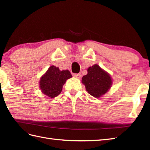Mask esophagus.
Segmentation results:
<instances>
[{
    "mask_svg": "<svg viewBox=\"0 0 150 150\" xmlns=\"http://www.w3.org/2000/svg\"><path fill=\"white\" fill-rule=\"evenodd\" d=\"M81 74H74V76H75V77L77 78V79H80L81 77Z\"/></svg>",
    "mask_w": 150,
    "mask_h": 150,
    "instance_id": "obj_1",
    "label": "esophagus"
}]
</instances>
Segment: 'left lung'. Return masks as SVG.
Wrapping results in <instances>:
<instances>
[{
	"mask_svg": "<svg viewBox=\"0 0 150 150\" xmlns=\"http://www.w3.org/2000/svg\"><path fill=\"white\" fill-rule=\"evenodd\" d=\"M82 81L88 93L96 98L106 93L112 84L109 75L97 64L88 69V74L83 76Z\"/></svg>",
	"mask_w": 150,
	"mask_h": 150,
	"instance_id": "left-lung-1",
	"label": "left lung"
}]
</instances>
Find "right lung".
<instances>
[{
	"label": "right lung",
	"mask_w": 150,
	"mask_h": 150,
	"mask_svg": "<svg viewBox=\"0 0 150 150\" xmlns=\"http://www.w3.org/2000/svg\"><path fill=\"white\" fill-rule=\"evenodd\" d=\"M71 76L68 70L60 71L59 68L51 66L41 78L40 89L45 95L54 98L61 93L66 81Z\"/></svg>",
	"instance_id": "obj_1"
}]
</instances>
